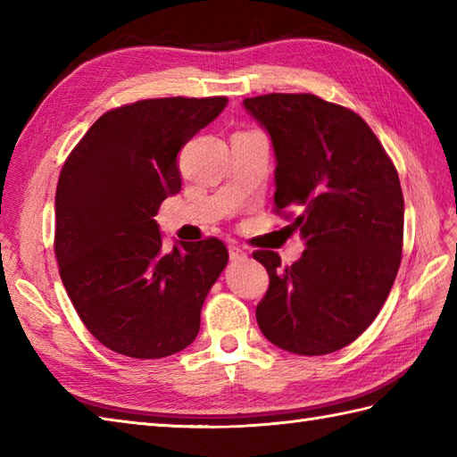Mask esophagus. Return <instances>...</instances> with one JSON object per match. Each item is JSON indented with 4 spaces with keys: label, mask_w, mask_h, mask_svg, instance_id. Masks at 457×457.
Listing matches in <instances>:
<instances>
[{
    "label": "esophagus",
    "mask_w": 457,
    "mask_h": 457,
    "mask_svg": "<svg viewBox=\"0 0 457 457\" xmlns=\"http://www.w3.org/2000/svg\"><path fill=\"white\" fill-rule=\"evenodd\" d=\"M229 259L231 261H244V259H247V253L237 245H229Z\"/></svg>",
    "instance_id": "1"
}]
</instances>
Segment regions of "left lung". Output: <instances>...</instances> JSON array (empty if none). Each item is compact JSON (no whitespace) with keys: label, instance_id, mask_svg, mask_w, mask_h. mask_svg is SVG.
<instances>
[{"label":"left lung","instance_id":"1","mask_svg":"<svg viewBox=\"0 0 457 457\" xmlns=\"http://www.w3.org/2000/svg\"><path fill=\"white\" fill-rule=\"evenodd\" d=\"M275 151L277 212L296 208L306 249L280 269L275 251H255L269 290L255 310L270 344L326 355L371 326L401 265L404 200L395 164L352 110L314 94L244 100Z\"/></svg>","mask_w":457,"mask_h":457}]
</instances>
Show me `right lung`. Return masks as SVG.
Wrapping results in <instances>:
<instances>
[{
	"mask_svg": "<svg viewBox=\"0 0 457 457\" xmlns=\"http://www.w3.org/2000/svg\"><path fill=\"white\" fill-rule=\"evenodd\" d=\"M228 98L141 100L104 113L58 177L54 253L84 326L112 352L167 357L190 345L228 265L216 237L162 251L161 202L182 187L179 151Z\"/></svg>",
	"mask_w": 457,
	"mask_h": 457,
	"instance_id": "obj_1",
	"label": "right lung"
}]
</instances>
